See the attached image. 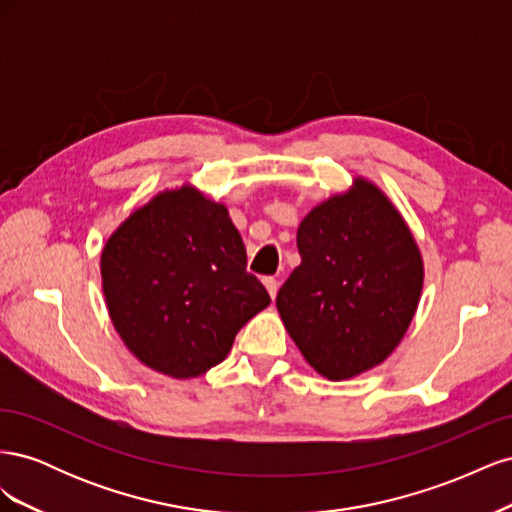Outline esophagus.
Returning a JSON list of instances; mask_svg holds the SVG:
<instances>
[{"mask_svg":"<svg viewBox=\"0 0 512 512\" xmlns=\"http://www.w3.org/2000/svg\"><path fill=\"white\" fill-rule=\"evenodd\" d=\"M262 284H265V288H267V292H269V297L275 299L277 288H280V282H277L275 277H265V280H262Z\"/></svg>","mask_w":512,"mask_h":512,"instance_id":"esophagus-1","label":"esophagus"}]
</instances>
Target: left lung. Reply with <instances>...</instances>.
<instances>
[{
	"instance_id": "8db88e82",
	"label": "left lung",
	"mask_w": 512,
	"mask_h": 512,
	"mask_svg": "<svg viewBox=\"0 0 512 512\" xmlns=\"http://www.w3.org/2000/svg\"><path fill=\"white\" fill-rule=\"evenodd\" d=\"M301 265L277 292V312L305 363L333 382L384 363L421 301L425 265L410 226L374 181L309 211Z\"/></svg>"
}]
</instances>
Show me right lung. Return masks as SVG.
<instances>
[{
  "instance_id": "obj_1",
  "label": "right lung",
  "mask_w": 512,
  "mask_h": 512,
  "mask_svg": "<svg viewBox=\"0 0 512 512\" xmlns=\"http://www.w3.org/2000/svg\"><path fill=\"white\" fill-rule=\"evenodd\" d=\"M245 265L224 203L192 183L158 192L102 247L108 316L143 365L168 378H198L226 359L243 324L271 303Z\"/></svg>"
}]
</instances>
